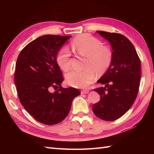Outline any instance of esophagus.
I'll return each mask as SVG.
<instances>
[{
	"label": "esophagus",
	"instance_id": "1",
	"mask_svg": "<svg viewBox=\"0 0 154 154\" xmlns=\"http://www.w3.org/2000/svg\"><path fill=\"white\" fill-rule=\"evenodd\" d=\"M89 91L88 89H83L81 91V94H87V93H89Z\"/></svg>",
	"mask_w": 154,
	"mask_h": 154
}]
</instances>
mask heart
Here are the masks:
<instances>
[{
  "label": "heart",
  "mask_w": 154,
  "mask_h": 154,
  "mask_svg": "<svg viewBox=\"0 0 154 154\" xmlns=\"http://www.w3.org/2000/svg\"><path fill=\"white\" fill-rule=\"evenodd\" d=\"M72 46L78 54L87 57L82 70H71L65 74L67 83L77 88H85L98 75L104 74L109 69L112 61V53L109 48L98 39L90 35H81L72 42ZM58 66L66 71L70 67V51L67 47L61 48L56 55Z\"/></svg>",
  "instance_id": "1"
}]
</instances>
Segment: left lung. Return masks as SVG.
<instances>
[{"label":"left lung","instance_id":"8db88e82","mask_svg":"<svg viewBox=\"0 0 154 154\" xmlns=\"http://www.w3.org/2000/svg\"><path fill=\"white\" fill-rule=\"evenodd\" d=\"M109 42L112 50L110 67L97 81L104 85L94 91L99 94L93 111L99 119L115 120L123 116L134 103L138 92L141 64L136 49L128 39L117 33L97 31Z\"/></svg>","mask_w":154,"mask_h":154}]
</instances>
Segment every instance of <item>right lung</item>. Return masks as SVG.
<instances>
[{"label":"right lung","instance_id":"1","mask_svg":"<svg viewBox=\"0 0 154 154\" xmlns=\"http://www.w3.org/2000/svg\"><path fill=\"white\" fill-rule=\"evenodd\" d=\"M70 38L42 35L25 46L16 61L14 83L20 101L35 120L47 125L63 120L73 99L80 94L77 89L61 86L63 77L56 62L57 52Z\"/></svg>","mask_w":154,"mask_h":154}]
</instances>
